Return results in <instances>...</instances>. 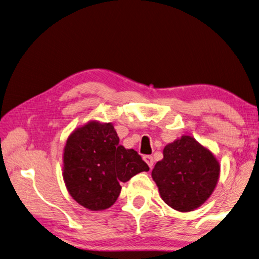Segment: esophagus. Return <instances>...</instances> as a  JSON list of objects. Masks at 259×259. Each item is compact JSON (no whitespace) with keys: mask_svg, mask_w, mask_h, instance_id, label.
I'll return each mask as SVG.
<instances>
[{"mask_svg":"<svg viewBox=\"0 0 259 259\" xmlns=\"http://www.w3.org/2000/svg\"><path fill=\"white\" fill-rule=\"evenodd\" d=\"M144 161L148 164L149 168H152L153 165H154V159H153V156H150V155H146V156H144Z\"/></svg>","mask_w":259,"mask_h":259,"instance_id":"34e87169","label":"esophagus"}]
</instances>
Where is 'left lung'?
I'll return each mask as SVG.
<instances>
[{"instance_id": "8db88e82", "label": "left lung", "mask_w": 259, "mask_h": 259, "mask_svg": "<svg viewBox=\"0 0 259 259\" xmlns=\"http://www.w3.org/2000/svg\"><path fill=\"white\" fill-rule=\"evenodd\" d=\"M163 155L152 171L162 199L179 211L199 207L218 183V159L190 136L166 145Z\"/></svg>"}]
</instances>
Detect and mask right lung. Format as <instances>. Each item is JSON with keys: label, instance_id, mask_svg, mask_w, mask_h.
<instances>
[{"label": "right lung", "instance_id": "add662e5", "mask_svg": "<svg viewBox=\"0 0 259 259\" xmlns=\"http://www.w3.org/2000/svg\"><path fill=\"white\" fill-rule=\"evenodd\" d=\"M111 123L91 121L74 130L63 154V179L69 194L83 207H111L121 183L149 167L134 149H125Z\"/></svg>", "mask_w": 259, "mask_h": 259}]
</instances>
